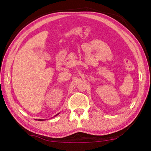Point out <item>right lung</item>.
<instances>
[{
  "label": "right lung",
  "instance_id": "add662e5",
  "mask_svg": "<svg viewBox=\"0 0 151 151\" xmlns=\"http://www.w3.org/2000/svg\"><path fill=\"white\" fill-rule=\"evenodd\" d=\"M58 114H56V115H55V116H57V115H58ZM39 121H44V120H40V119H39Z\"/></svg>",
  "mask_w": 151,
  "mask_h": 151
}]
</instances>
